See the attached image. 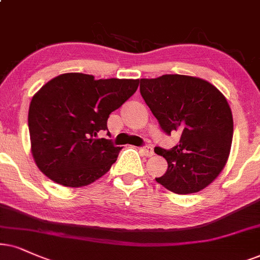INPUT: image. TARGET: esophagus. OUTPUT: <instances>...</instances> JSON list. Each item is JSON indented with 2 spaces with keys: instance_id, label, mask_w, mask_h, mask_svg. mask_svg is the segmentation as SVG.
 Wrapping results in <instances>:
<instances>
[{
  "instance_id": "esophagus-1",
  "label": "esophagus",
  "mask_w": 260,
  "mask_h": 260,
  "mask_svg": "<svg viewBox=\"0 0 260 260\" xmlns=\"http://www.w3.org/2000/svg\"><path fill=\"white\" fill-rule=\"evenodd\" d=\"M139 152L141 154H144V156H146V157L153 156V149H152V147H150V146L141 147V149H139Z\"/></svg>"
}]
</instances>
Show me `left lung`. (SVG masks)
Returning a JSON list of instances; mask_svg holds the SVG:
<instances>
[{"mask_svg": "<svg viewBox=\"0 0 260 260\" xmlns=\"http://www.w3.org/2000/svg\"><path fill=\"white\" fill-rule=\"evenodd\" d=\"M140 93L164 132L180 134L172 150L154 149L168 162L156 181L176 194L208 187L231 153L234 123L224 94L204 79L181 74L140 79Z\"/></svg>", "mask_w": 260, "mask_h": 260, "instance_id": "8db88e82", "label": "left lung"}]
</instances>
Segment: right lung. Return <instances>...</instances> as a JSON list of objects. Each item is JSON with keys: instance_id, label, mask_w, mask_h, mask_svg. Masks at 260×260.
Masks as SVG:
<instances>
[{"instance_id": "right-lung-1", "label": "right lung", "mask_w": 260, "mask_h": 260, "mask_svg": "<svg viewBox=\"0 0 260 260\" xmlns=\"http://www.w3.org/2000/svg\"><path fill=\"white\" fill-rule=\"evenodd\" d=\"M139 79H100L64 73L43 85L28 109L31 152L39 170L58 185L78 188L109 172L121 147L101 131L139 86Z\"/></svg>"}]
</instances>
